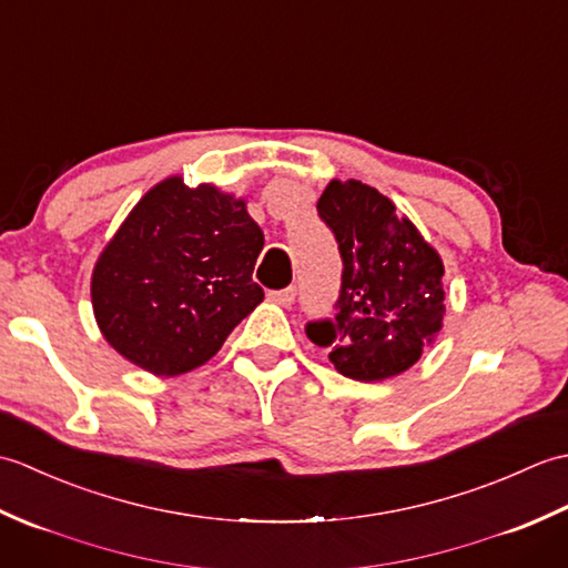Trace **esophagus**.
<instances>
[{
    "mask_svg": "<svg viewBox=\"0 0 568 568\" xmlns=\"http://www.w3.org/2000/svg\"><path fill=\"white\" fill-rule=\"evenodd\" d=\"M295 287H283V291H271L268 300L275 305H283V307H291L295 303Z\"/></svg>",
    "mask_w": 568,
    "mask_h": 568,
    "instance_id": "34e87169",
    "label": "esophagus"
}]
</instances>
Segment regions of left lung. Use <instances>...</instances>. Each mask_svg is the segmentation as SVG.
Returning a JSON list of instances; mask_svg holds the SVG:
<instances>
[{
  "mask_svg": "<svg viewBox=\"0 0 568 568\" xmlns=\"http://www.w3.org/2000/svg\"><path fill=\"white\" fill-rule=\"evenodd\" d=\"M342 253V291L334 320L305 332L354 381L407 371L434 342L444 320V263L417 226L376 187L332 180L317 202Z\"/></svg>",
  "mask_w": 568,
  "mask_h": 568,
  "instance_id": "1",
  "label": "left lung"
}]
</instances>
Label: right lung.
Returning a JSON list of instances; mask_svg holds the SVG:
<instances>
[{
	"label": "right lung",
	"mask_w": 568,
	"mask_h": 568,
	"mask_svg": "<svg viewBox=\"0 0 568 568\" xmlns=\"http://www.w3.org/2000/svg\"><path fill=\"white\" fill-rule=\"evenodd\" d=\"M261 226L246 202L173 175L129 212L92 271V310L119 354L153 376H180L220 352L261 305L253 265Z\"/></svg>",
	"instance_id": "obj_1"
}]
</instances>
